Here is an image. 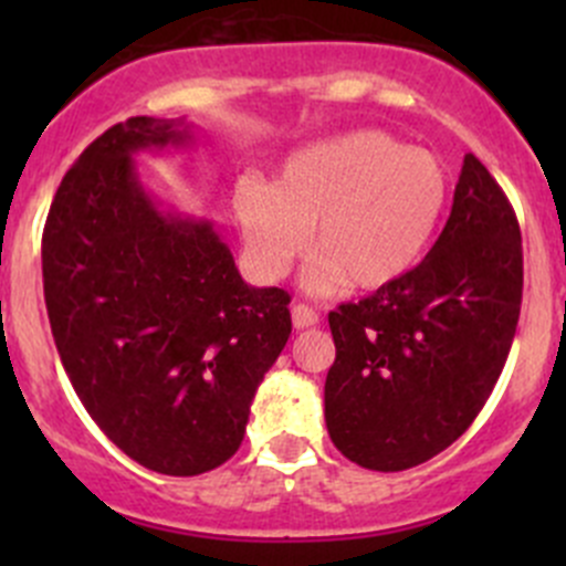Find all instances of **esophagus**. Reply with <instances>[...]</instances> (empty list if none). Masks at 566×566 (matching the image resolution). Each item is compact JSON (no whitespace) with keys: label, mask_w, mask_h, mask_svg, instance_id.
Here are the masks:
<instances>
[{"label":"esophagus","mask_w":566,"mask_h":566,"mask_svg":"<svg viewBox=\"0 0 566 566\" xmlns=\"http://www.w3.org/2000/svg\"><path fill=\"white\" fill-rule=\"evenodd\" d=\"M319 323V315L312 306L306 304H295L293 306V325L295 328H312V325Z\"/></svg>","instance_id":"34e87169"}]
</instances>
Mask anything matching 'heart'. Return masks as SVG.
<instances>
[{
    "label": "heart",
    "instance_id": "b5f03b06",
    "mask_svg": "<svg viewBox=\"0 0 566 566\" xmlns=\"http://www.w3.org/2000/svg\"><path fill=\"white\" fill-rule=\"evenodd\" d=\"M449 177L432 153L380 130H353L304 147L276 180L241 175L232 213L251 271L265 282L290 273L312 241L310 290H380L416 268L438 230Z\"/></svg>",
    "mask_w": 566,
    "mask_h": 566
}]
</instances>
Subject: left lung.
<instances>
[{"mask_svg": "<svg viewBox=\"0 0 566 566\" xmlns=\"http://www.w3.org/2000/svg\"><path fill=\"white\" fill-rule=\"evenodd\" d=\"M523 301L521 224L473 153L452 213L410 273L331 312L336 358L325 378L334 447L369 471L427 462L488 402Z\"/></svg>", "mask_w": 566, "mask_h": 566, "instance_id": "obj_1", "label": "left lung"}]
</instances>
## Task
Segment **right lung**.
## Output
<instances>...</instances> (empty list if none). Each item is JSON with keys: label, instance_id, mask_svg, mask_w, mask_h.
Instances as JSON below:
<instances>
[{"label": "right lung", "instance_id": "1", "mask_svg": "<svg viewBox=\"0 0 566 566\" xmlns=\"http://www.w3.org/2000/svg\"><path fill=\"white\" fill-rule=\"evenodd\" d=\"M186 142L175 119L112 125L62 177L43 227L62 367L108 441L167 476L238 452L293 331L284 290L249 287L210 221L161 213L142 188L130 153Z\"/></svg>", "mask_w": 566, "mask_h": 566}]
</instances>
